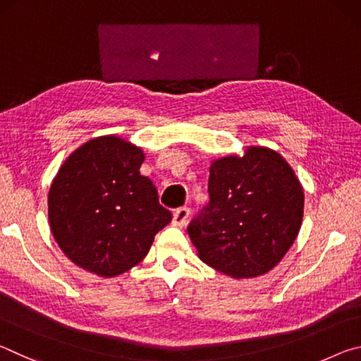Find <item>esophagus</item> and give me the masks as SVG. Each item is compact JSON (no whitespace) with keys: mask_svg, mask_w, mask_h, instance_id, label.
Segmentation results:
<instances>
[{"mask_svg":"<svg viewBox=\"0 0 361 361\" xmlns=\"http://www.w3.org/2000/svg\"><path fill=\"white\" fill-rule=\"evenodd\" d=\"M189 218V209H186V207H181V209L175 210L173 213V226H183Z\"/></svg>","mask_w":361,"mask_h":361,"instance_id":"1","label":"esophagus"}]
</instances>
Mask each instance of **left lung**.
<instances>
[{"label":"left lung","mask_w":361,"mask_h":361,"mask_svg":"<svg viewBox=\"0 0 361 361\" xmlns=\"http://www.w3.org/2000/svg\"><path fill=\"white\" fill-rule=\"evenodd\" d=\"M210 202L188 234L207 266L232 279L272 271L295 243L304 191L280 152L247 146L243 154L213 159Z\"/></svg>","instance_id":"8db88e82"}]
</instances>
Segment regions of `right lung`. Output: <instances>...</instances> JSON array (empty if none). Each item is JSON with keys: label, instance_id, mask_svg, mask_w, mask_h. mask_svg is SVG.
<instances>
[{"label": "right lung", "instance_id": "1", "mask_svg": "<svg viewBox=\"0 0 361 361\" xmlns=\"http://www.w3.org/2000/svg\"><path fill=\"white\" fill-rule=\"evenodd\" d=\"M145 151L118 135L95 137L59 169L47 195L54 239L66 258L99 277L142 262L172 213L140 173Z\"/></svg>", "mask_w": 361, "mask_h": 361}]
</instances>
